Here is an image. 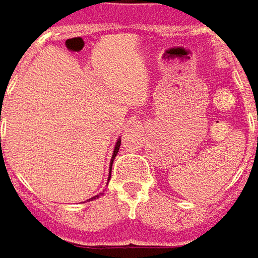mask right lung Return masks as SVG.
<instances>
[{"instance_id": "add662e5", "label": "right lung", "mask_w": 258, "mask_h": 258, "mask_svg": "<svg viewBox=\"0 0 258 258\" xmlns=\"http://www.w3.org/2000/svg\"><path fill=\"white\" fill-rule=\"evenodd\" d=\"M119 147H120V138H119L118 140H116V145H115V149H113V153H112V159H111V164H109V171L112 170V163H113V159L116 157V154H118L119 152ZM109 178H111V174H109V177H108V181H109ZM97 198H99V195H95V197H92V198H90L88 201H91V200H97Z\"/></svg>"}]
</instances>
